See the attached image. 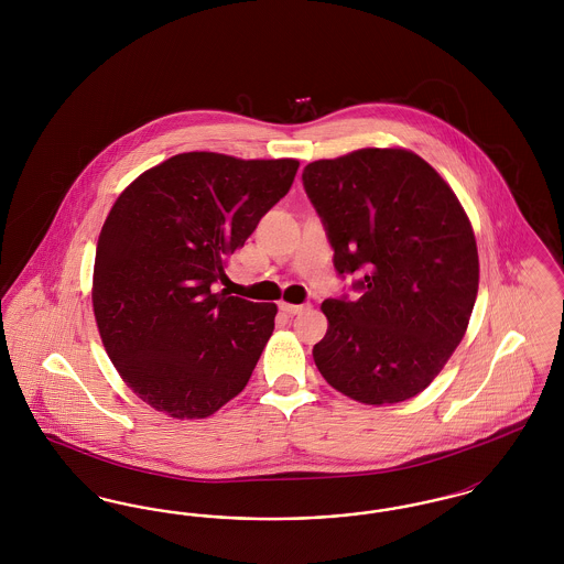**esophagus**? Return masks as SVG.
<instances>
[{
  "label": "esophagus",
  "mask_w": 564,
  "mask_h": 564,
  "mask_svg": "<svg viewBox=\"0 0 564 564\" xmlns=\"http://www.w3.org/2000/svg\"><path fill=\"white\" fill-rule=\"evenodd\" d=\"M279 308H281L283 313H288V315H300L302 311H306L304 304H288V302H281Z\"/></svg>",
  "instance_id": "1"
}]
</instances>
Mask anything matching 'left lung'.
<instances>
[{"label": "left lung", "instance_id": "8db88e82", "mask_svg": "<svg viewBox=\"0 0 564 564\" xmlns=\"http://www.w3.org/2000/svg\"><path fill=\"white\" fill-rule=\"evenodd\" d=\"M302 184L359 297H327L313 357L323 378L370 405L421 393L465 336L478 249L455 192L408 150L366 148L311 162Z\"/></svg>", "mask_w": 564, "mask_h": 564}]
</instances>
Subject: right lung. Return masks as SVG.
<instances>
[{"label": "right lung", "mask_w": 564, "mask_h": 564, "mask_svg": "<svg viewBox=\"0 0 564 564\" xmlns=\"http://www.w3.org/2000/svg\"><path fill=\"white\" fill-rule=\"evenodd\" d=\"M297 166L188 152L139 175L113 203L95 256V319L116 370L159 412L212 416L251 378L276 306L214 285Z\"/></svg>", "instance_id": "right-lung-1"}]
</instances>
